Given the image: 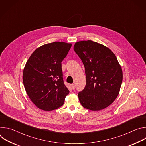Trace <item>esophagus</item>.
Segmentation results:
<instances>
[{"instance_id":"obj_1","label":"esophagus","mask_w":146,"mask_h":146,"mask_svg":"<svg viewBox=\"0 0 146 146\" xmlns=\"http://www.w3.org/2000/svg\"><path fill=\"white\" fill-rule=\"evenodd\" d=\"M71 87H72V90H74L75 89V87H76V86H75V84H71Z\"/></svg>"}]
</instances>
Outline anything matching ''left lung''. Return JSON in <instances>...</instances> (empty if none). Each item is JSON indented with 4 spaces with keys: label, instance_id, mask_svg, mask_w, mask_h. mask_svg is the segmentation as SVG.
Masks as SVG:
<instances>
[{
    "label": "left lung",
    "instance_id": "8db88e82",
    "mask_svg": "<svg viewBox=\"0 0 146 146\" xmlns=\"http://www.w3.org/2000/svg\"><path fill=\"white\" fill-rule=\"evenodd\" d=\"M73 49L86 70V85L78 94L80 103L92 111L105 109L118 96L122 81L116 56L108 47L91 40L78 41Z\"/></svg>",
    "mask_w": 146,
    "mask_h": 146
}]
</instances>
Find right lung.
<instances>
[{
  "label": "right lung",
  "instance_id": "1",
  "mask_svg": "<svg viewBox=\"0 0 146 146\" xmlns=\"http://www.w3.org/2000/svg\"><path fill=\"white\" fill-rule=\"evenodd\" d=\"M72 44L62 41L36 49L27 60L23 80L27 95L40 109L52 111L63 105L69 91L63 80L61 62Z\"/></svg>",
  "mask_w": 146,
  "mask_h": 146
}]
</instances>
